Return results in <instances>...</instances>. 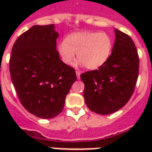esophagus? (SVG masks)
Here are the masks:
<instances>
[{"label": "esophagus", "mask_w": 152, "mask_h": 152, "mask_svg": "<svg viewBox=\"0 0 152 152\" xmlns=\"http://www.w3.org/2000/svg\"><path fill=\"white\" fill-rule=\"evenodd\" d=\"M76 76H77V79H78V80H79V79L80 78V72L76 71Z\"/></svg>", "instance_id": "obj_1"}]
</instances>
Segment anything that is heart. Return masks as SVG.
<instances>
[{
  "mask_svg": "<svg viewBox=\"0 0 152 152\" xmlns=\"http://www.w3.org/2000/svg\"><path fill=\"white\" fill-rule=\"evenodd\" d=\"M113 46L112 37L106 32H80L69 35L57 46L62 61L72 65L76 53L82 65L95 70L106 64Z\"/></svg>",
  "mask_w": 152,
  "mask_h": 152,
  "instance_id": "1",
  "label": "heart"
}]
</instances>
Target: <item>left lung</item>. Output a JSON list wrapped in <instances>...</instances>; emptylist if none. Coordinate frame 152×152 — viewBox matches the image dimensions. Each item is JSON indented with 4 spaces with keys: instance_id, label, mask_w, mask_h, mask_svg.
I'll use <instances>...</instances> for the list:
<instances>
[{
    "instance_id": "1",
    "label": "left lung",
    "mask_w": 152,
    "mask_h": 152,
    "mask_svg": "<svg viewBox=\"0 0 152 152\" xmlns=\"http://www.w3.org/2000/svg\"><path fill=\"white\" fill-rule=\"evenodd\" d=\"M115 42L106 64L81 74L83 97L91 110L102 115L113 113L127 103L139 75L137 47L128 34L114 30Z\"/></svg>"
}]
</instances>
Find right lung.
<instances>
[{"label": "right lung", "mask_w": 152, "mask_h": 152, "mask_svg": "<svg viewBox=\"0 0 152 152\" xmlns=\"http://www.w3.org/2000/svg\"><path fill=\"white\" fill-rule=\"evenodd\" d=\"M58 35L54 24L34 25L16 39L9 61L20 102L29 113L44 119L61 113L76 80L75 69L60 59L56 50Z\"/></svg>", "instance_id": "1"}]
</instances>
